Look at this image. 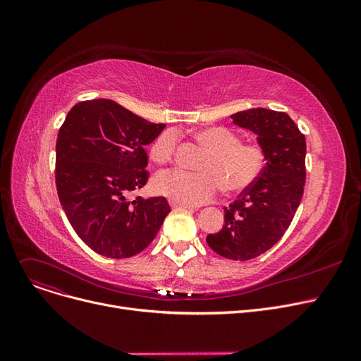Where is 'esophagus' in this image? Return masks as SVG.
I'll return each mask as SVG.
<instances>
[{
    "label": "esophagus",
    "instance_id": "esophagus-1",
    "mask_svg": "<svg viewBox=\"0 0 361 361\" xmlns=\"http://www.w3.org/2000/svg\"><path fill=\"white\" fill-rule=\"evenodd\" d=\"M169 204H171V207H173V209H178V207H184V209H192V211L195 209L192 204H185V203H181V202L174 200V199L169 200Z\"/></svg>",
    "mask_w": 361,
    "mask_h": 361
}]
</instances>
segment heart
<instances>
[{"mask_svg": "<svg viewBox=\"0 0 361 361\" xmlns=\"http://www.w3.org/2000/svg\"><path fill=\"white\" fill-rule=\"evenodd\" d=\"M196 139L209 149L202 159L200 173L184 169H165L154 178L155 192L185 204H200L215 199L224 187L228 192L249 188L262 174L267 154L256 142L241 143L237 133L225 127H207L196 131ZM177 133L168 130L150 147V158L168 164L176 155Z\"/></svg>", "mask_w": 361, "mask_h": 361, "instance_id": "heart-1", "label": "heart"}]
</instances>
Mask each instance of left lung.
Instances as JSON below:
<instances>
[{"label":"left lung","instance_id":"left-lung-1","mask_svg":"<svg viewBox=\"0 0 361 361\" xmlns=\"http://www.w3.org/2000/svg\"><path fill=\"white\" fill-rule=\"evenodd\" d=\"M231 118L256 133L267 164L255 184L224 207L222 230L206 241L219 256L244 262L268 252L288 230L305 192L306 137L286 112L252 108Z\"/></svg>","mask_w":361,"mask_h":361}]
</instances>
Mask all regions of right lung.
<instances>
[{"label":"right lung","mask_w":361,"mask_h":361,"mask_svg":"<svg viewBox=\"0 0 361 361\" xmlns=\"http://www.w3.org/2000/svg\"><path fill=\"white\" fill-rule=\"evenodd\" d=\"M164 128L111 99L75 104L60 127L56 192L73 230L98 255L143 252L171 212L165 197L127 200L147 183L145 146Z\"/></svg>","instance_id":"obj_1"}]
</instances>
